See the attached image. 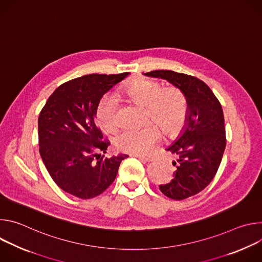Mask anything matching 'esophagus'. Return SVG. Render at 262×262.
<instances>
[{
    "label": "esophagus",
    "instance_id": "34e87169",
    "mask_svg": "<svg viewBox=\"0 0 262 262\" xmlns=\"http://www.w3.org/2000/svg\"><path fill=\"white\" fill-rule=\"evenodd\" d=\"M133 157L139 159L142 162H151L152 161V158H150V157H145V156H140V155H133Z\"/></svg>",
    "mask_w": 262,
    "mask_h": 262
}]
</instances>
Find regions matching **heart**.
I'll return each mask as SVG.
<instances>
[{"instance_id":"heart-1","label":"heart","mask_w":262,"mask_h":262,"mask_svg":"<svg viewBox=\"0 0 262 262\" xmlns=\"http://www.w3.org/2000/svg\"><path fill=\"white\" fill-rule=\"evenodd\" d=\"M129 99L147 106L146 120L154 121L138 129L120 133L115 144L119 150L132 155L149 154L161 138V129L168 135L176 134L183 125L188 113V100L177 87L163 88L150 79H139L122 89ZM119 104L115 97L104 96L96 108L98 123L107 132H115L119 125Z\"/></svg>"}]
</instances>
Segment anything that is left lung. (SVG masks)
I'll return each mask as SVG.
<instances>
[{
    "label": "left lung",
    "instance_id": "obj_1",
    "mask_svg": "<svg viewBox=\"0 0 262 262\" xmlns=\"http://www.w3.org/2000/svg\"><path fill=\"white\" fill-rule=\"evenodd\" d=\"M146 77L167 80L188 100L185 125L180 137L166 150L177 158L174 178L161 184V192L183 200L204 190L213 179L226 147L224 114L210 88L196 77L172 70H154Z\"/></svg>",
    "mask_w": 262,
    "mask_h": 262
}]
</instances>
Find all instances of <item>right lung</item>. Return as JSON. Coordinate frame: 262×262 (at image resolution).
<instances>
[{
  "instance_id": "obj_1",
  "label": "right lung",
  "mask_w": 262,
  "mask_h": 262,
  "mask_svg": "<svg viewBox=\"0 0 262 262\" xmlns=\"http://www.w3.org/2000/svg\"><path fill=\"white\" fill-rule=\"evenodd\" d=\"M128 76L92 73L68 81L49 97L38 118L39 152L56 184L81 199L100 195L116 178L127 155L112 158L110 142L95 124L97 105L110 89Z\"/></svg>"
}]
</instances>
